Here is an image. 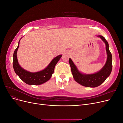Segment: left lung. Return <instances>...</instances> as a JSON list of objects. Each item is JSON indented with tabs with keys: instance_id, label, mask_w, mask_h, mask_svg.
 Returning <instances> with one entry per match:
<instances>
[{
	"instance_id": "left-lung-1",
	"label": "left lung",
	"mask_w": 123,
	"mask_h": 123,
	"mask_svg": "<svg viewBox=\"0 0 123 123\" xmlns=\"http://www.w3.org/2000/svg\"><path fill=\"white\" fill-rule=\"evenodd\" d=\"M97 36L105 43L107 54V58L105 65L98 72L93 74H84L81 72L72 59L69 58V64L74 80L80 85L86 87L94 88L99 86L105 81L108 77H109L112 69V57L109 50V44L103 36L101 35H98Z\"/></svg>"
}]
</instances>
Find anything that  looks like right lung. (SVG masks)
<instances>
[{
  "label": "right lung",
  "mask_w": 123,
  "mask_h": 123,
  "mask_svg": "<svg viewBox=\"0 0 123 123\" xmlns=\"http://www.w3.org/2000/svg\"><path fill=\"white\" fill-rule=\"evenodd\" d=\"M22 38L23 37H21L20 39ZM20 39L13 54V66L15 72L22 80L30 85H39L47 82L51 79L52 75L54 73L55 66L62 57V55H59L54 58L43 70L36 72H29L22 68L18 62L17 52L19 48Z\"/></svg>",
  "instance_id": "right-lung-1"
}]
</instances>
